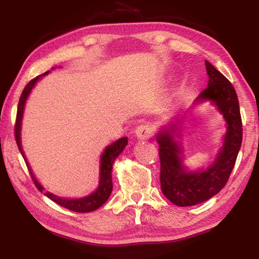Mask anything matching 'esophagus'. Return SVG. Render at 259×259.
<instances>
[{
	"label": "esophagus",
	"instance_id": "esophagus-1",
	"mask_svg": "<svg viewBox=\"0 0 259 259\" xmlns=\"http://www.w3.org/2000/svg\"><path fill=\"white\" fill-rule=\"evenodd\" d=\"M153 135V128L151 124H140L136 129V136L140 140L150 139Z\"/></svg>",
	"mask_w": 259,
	"mask_h": 259
}]
</instances>
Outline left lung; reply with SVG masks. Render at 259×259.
<instances>
[{"instance_id": "obj_1", "label": "left lung", "mask_w": 259, "mask_h": 259, "mask_svg": "<svg viewBox=\"0 0 259 259\" xmlns=\"http://www.w3.org/2000/svg\"><path fill=\"white\" fill-rule=\"evenodd\" d=\"M205 67L208 87L198 100H211L227 122L224 145L216 162L204 171L187 172L182 165V148L174 140L171 133L165 130L156 136L160 146L161 190L166 199L179 207L202 203L226 185L242 143V120L234 87L207 60Z\"/></svg>"}]
</instances>
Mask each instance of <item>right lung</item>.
Here are the masks:
<instances>
[{
    "label": "right lung",
    "mask_w": 259,
    "mask_h": 259,
    "mask_svg": "<svg viewBox=\"0 0 259 259\" xmlns=\"http://www.w3.org/2000/svg\"><path fill=\"white\" fill-rule=\"evenodd\" d=\"M49 72H46L41 74V75L36 76L33 80H30L27 85L25 87V89L21 93V96L19 98V103H18V108H17V116H16V124H15V138L17 142V145H18L19 151L21 153V155L25 159L24 152L21 150V145H20V125H21V117H23V113H24V106H25V102L27 99L28 95L32 90V88L35 85V83L37 82L38 78L43 75H47ZM126 143H128V138L123 137L120 138L119 140H116L115 143H113L112 145H109L106 147V150L104 151L103 155H102V164H100V181H99V186L96 192H94L93 194H90L89 196H85V198L82 199H76V200H68V199H61L56 196L54 194H51L49 192H46L45 194L49 198L50 200L55 201L56 203H58L61 207L66 208L72 210V211L75 212H90L94 211V210L98 209L99 207L106 202L107 199L111 195L112 188H113V184H112V168H113V163L114 160L116 159L117 155L123 151V148L125 147ZM26 164H27L28 171L32 176L33 182L35 184V186L38 191H43V187L40 185L36 179H35L34 175L32 172V170L28 166L27 161L25 159Z\"/></svg>",
    "instance_id": "obj_1"
}]
</instances>
